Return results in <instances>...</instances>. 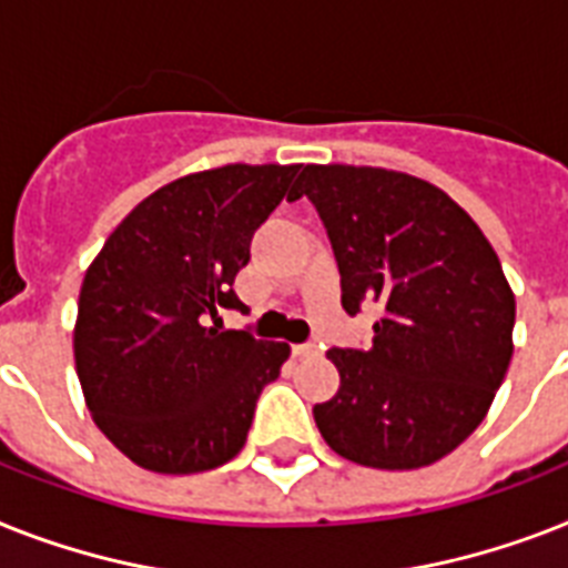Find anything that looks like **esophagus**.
<instances>
[{
    "instance_id": "obj_1",
    "label": "esophagus",
    "mask_w": 568,
    "mask_h": 568,
    "mask_svg": "<svg viewBox=\"0 0 568 568\" xmlns=\"http://www.w3.org/2000/svg\"><path fill=\"white\" fill-rule=\"evenodd\" d=\"M292 353L297 358H312V356H317V344H294Z\"/></svg>"
}]
</instances>
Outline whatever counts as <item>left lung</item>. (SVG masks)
<instances>
[{"mask_svg":"<svg viewBox=\"0 0 568 568\" xmlns=\"http://www.w3.org/2000/svg\"><path fill=\"white\" fill-rule=\"evenodd\" d=\"M306 195L341 271V306L376 300L367 349H329L341 388L315 405L332 452L373 469H417L460 446L514 356L516 300L478 224L444 189L373 165H306Z\"/></svg>","mask_w":568,"mask_h":568,"instance_id":"obj_1","label":"left lung"}]
</instances>
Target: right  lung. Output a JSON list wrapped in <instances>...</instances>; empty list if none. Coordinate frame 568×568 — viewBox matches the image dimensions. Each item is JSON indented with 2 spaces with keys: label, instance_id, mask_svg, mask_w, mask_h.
<instances>
[{
  "label": "right lung",
  "instance_id": "add662e5",
  "mask_svg": "<svg viewBox=\"0 0 568 568\" xmlns=\"http://www.w3.org/2000/svg\"><path fill=\"white\" fill-rule=\"evenodd\" d=\"M300 165H221L133 206L84 274L72 347L95 426L142 469L189 476L242 452L292 347L215 329L251 239Z\"/></svg>",
  "mask_w": 568,
  "mask_h": 568
}]
</instances>
